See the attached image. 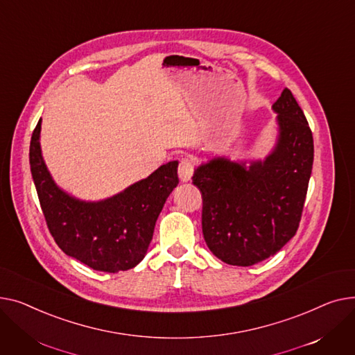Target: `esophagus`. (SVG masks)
<instances>
[{
  "mask_svg": "<svg viewBox=\"0 0 355 355\" xmlns=\"http://www.w3.org/2000/svg\"><path fill=\"white\" fill-rule=\"evenodd\" d=\"M178 173H179V178L182 182H189L195 173V162L191 157H183L179 162Z\"/></svg>",
  "mask_w": 355,
  "mask_h": 355,
  "instance_id": "esophagus-1",
  "label": "esophagus"
}]
</instances>
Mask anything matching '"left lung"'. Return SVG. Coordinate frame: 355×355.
<instances>
[{
    "mask_svg": "<svg viewBox=\"0 0 355 355\" xmlns=\"http://www.w3.org/2000/svg\"><path fill=\"white\" fill-rule=\"evenodd\" d=\"M279 140L265 162L215 159L196 169L202 193V232L212 254L229 265L251 266L297 234L314 162V139L289 89L274 103Z\"/></svg>",
    "mask_w": 355,
    "mask_h": 355,
    "instance_id": "1",
    "label": "left lung"
}]
</instances>
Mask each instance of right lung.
Segmentation results:
<instances>
[{"mask_svg":"<svg viewBox=\"0 0 355 355\" xmlns=\"http://www.w3.org/2000/svg\"><path fill=\"white\" fill-rule=\"evenodd\" d=\"M41 119L30 141V166L41 211L62 252L85 265L116 274L136 266L150 245L162 207L179 183L178 162L97 203L80 202L54 184L40 150Z\"/></svg>","mask_w":355,"mask_h":355,"instance_id":"1","label":"right lung"}]
</instances>
